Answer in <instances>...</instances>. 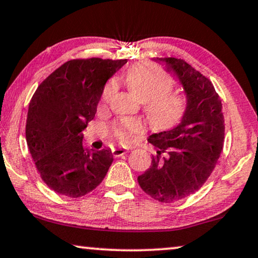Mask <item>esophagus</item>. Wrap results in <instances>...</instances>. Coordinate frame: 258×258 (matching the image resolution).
<instances>
[{
	"label": "esophagus",
	"mask_w": 258,
	"mask_h": 258,
	"mask_svg": "<svg viewBox=\"0 0 258 258\" xmlns=\"http://www.w3.org/2000/svg\"><path fill=\"white\" fill-rule=\"evenodd\" d=\"M131 151V148H124V147H118V148H114L113 151H112V154H113V157L118 158V157H121V155H124L127 153V152Z\"/></svg>",
	"instance_id": "obj_1"
}]
</instances>
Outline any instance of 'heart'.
I'll list each match as a JSON object with an SVG mask.
<instances>
[{"instance_id": "obj_1", "label": "heart", "mask_w": 258, "mask_h": 258, "mask_svg": "<svg viewBox=\"0 0 258 258\" xmlns=\"http://www.w3.org/2000/svg\"><path fill=\"white\" fill-rule=\"evenodd\" d=\"M130 91L145 104V113L155 128H168L184 115L187 101L182 94L172 92L173 81L158 65L144 63L134 65L126 74ZM117 89L112 79L105 85L100 96V107L106 105ZM143 132V124L137 119L125 118L112 125V133L120 143H130Z\"/></svg>"}]
</instances>
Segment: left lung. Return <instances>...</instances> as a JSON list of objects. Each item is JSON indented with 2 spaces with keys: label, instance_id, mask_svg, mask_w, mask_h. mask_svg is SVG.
<instances>
[{
  "label": "left lung",
  "instance_id": "8db88e82",
  "mask_svg": "<svg viewBox=\"0 0 258 258\" xmlns=\"http://www.w3.org/2000/svg\"><path fill=\"white\" fill-rule=\"evenodd\" d=\"M157 60L179 78L187 108L179 125L148 138L157 154L138 182L154 200L172 203L200 189L215 168L223 148L224 118L220 96L208 78L183 59Z\"/></svg>",
  "mask_w": 258,
  "mask_h": 258
}]
</instances>
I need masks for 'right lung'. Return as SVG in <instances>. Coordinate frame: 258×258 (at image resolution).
I'll list each match as a JSON object with an SVG mask.
<instances>
[{
  "instance_id": "obj_1",
  "label": "right lung",
  "mask_w": 258,
  "mask_h": 258,
  "mask_svg": "<svg viewBox=\"0 0 258 258\" xmlns=\"http://www.w3.org/2000/svg\"><path fill=\"white\" fill-rule=\"evenodd\" d=\"M127 59L69 60L48 76L29 104L25 138L42 180L56 193L81 198L100 184L113 161L111 150L83 147L108 78Z\"/></svg>"
}]
</instances>
